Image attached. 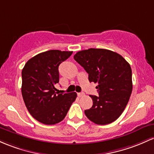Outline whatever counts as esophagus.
Returning <instances> with one entry per match:
<instances>
[{"mask_svg": "<svg viewBox=\"0 0 154 154\" xmlns=\"http://www.w3.org/2000/svg\"><path fill=\"white\" fill-rule=\"evenodd\" d=\"M84 95H85L84 93H78V94H77V96H78L79 97H82V96H84Z\"/></svg>", "mask_w": 154, "mask_h": 154, "instance_id": "esophagus-1", "label": "esophagus"}]
</instances>
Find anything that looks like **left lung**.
<instances>
[{
	"instance_id": "obj_1",
	"label": "left lung",
	"mask_w": 154,
	"mask_h": 154,
	"mask_svg": "<svg viewBox=\"0 0 154 154\" xmlns=\"http://www.w3.org/2000/svg\"><path fill=\"white\" fill-rule=\"evenodd\" d=\"M90 82L97 83L99 96L90 95L93 106L85 110L90 121L98 125L109 124L124 112L132 91L131 69L117 52L105 49L91 48L74 55Z\"/></svg>"
}]
</instances>
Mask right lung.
<instances>
[{"label":"right lung","mask_w":154,"mask_h":154,"mask_svg":"<svg viewBox=\"0 0 154 154\" xmlns=\"http://www.w3.org/2000/svg\"><path fill=\"white\" fill-rule=\"evenodd\" d=\"M72 51L49 50L28 60L22 71V95L28 112L40 123L53 125L63 121L75 101V92L59 94L58 66Z\"/></svg>","instance_id":"right-lung-1"}]
</instances>
